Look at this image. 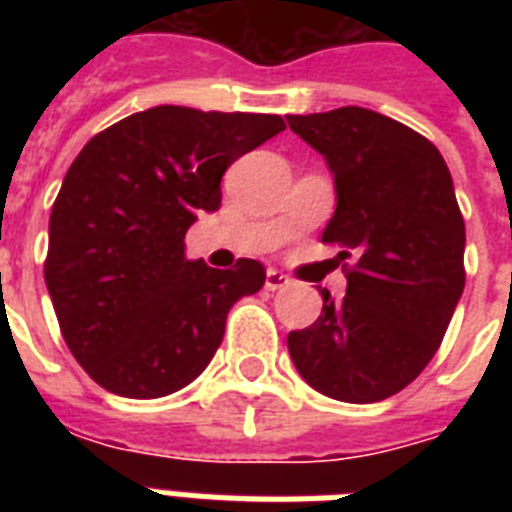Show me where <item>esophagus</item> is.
I'll return each instance as SVG.
<instances>
[{
	"label": "esophagus",
	"instance_id": "obj_1",
	"mask_svg": "<svg viewBox=\"0 0 512 512\" xmlns=\"http://www.w3.org/2000/svg\"><path fill=\"white\" fill-rule=\"evenodd\" d=\"M287 284H289V276H284V273L276 271V268H268V273H265V289H268V292L284 289Z\"/></svg>",
	"mask_w": 512,
	"mask_h": 512
}]
</instances>
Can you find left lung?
<instances>
[{
	"mask_svg": "<svg viewBox=\"0 0 512 512\" xmlns=\"http://www.w3.org/2000/svg\"><path fill=\"white\" fill-rule=\"evenodd\" d=\"M335 177V215L321 241L353 255L340 303L287 348L313 390L374 404L404 390L436 356L465 289V220L438 148L406 124L358 106L287 116Z\"/></svg>",
	"mask_w": 512,
	"mask_h": 512,
	"instance_id": "1",
	"label": "left lung"
}]
</instances>
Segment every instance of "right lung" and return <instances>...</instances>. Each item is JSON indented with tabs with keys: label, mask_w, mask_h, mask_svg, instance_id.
Instances as JSON below:
<instances>
[{
	"label": "right lung",
	"mask_w": 512,
	"mask_h": 512,
	"mask_svg": "<svg viewBox=\"0 0 512 512\" xmlns=\"http://www.w3.org/2000/svg\"><path fill=\"white\" fill-rule=\"evenodd\" d=\"M284 130L273 114L156 106L82 148L50 215L44 281L82 369L124 398L170 396L220 348L225 316L265 284L257 260H185V231L220 209L239 156Z\"/></svg>",
	"instance_id": "right-lung-1"
}]
</instances>
